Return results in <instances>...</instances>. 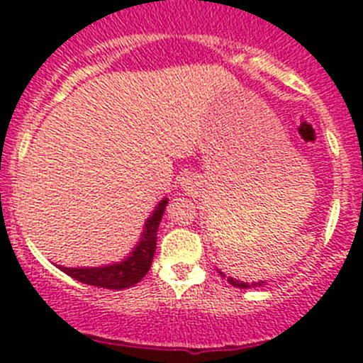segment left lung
Wrapping results in <instances>:
<instances>
[{
	"mask_svg": "<svg viewBox=\"0 0 363 363\" xmlns=\"http://www.w3.org/2000/svg\"><path fill=\"white\" fill-rule=\"evenodd\" d=\"M221 274L223 277H225V274L223 272H219ZM228 283L230 284H233V286H237V288H258V286H263V284H265V281H258V283H244V281H237V279H233V277H228Z\"/></svg>",
	"mask_w": 363,
	"mask_h": 363,
	"instance_id": "8db88e82",
	"label": "left lung"
}]
</instances>
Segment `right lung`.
Here are the masks:
<instances>
[{
  "label": "right lung",
  "instance_id": "add662e5",
  "mask_svg": "<svg viewBox=\"0 0 363 363\" xmlns=\"http://www.w3.org/2000/svg\"><path fill=\"white\" fill-rule=\"evenodd\" d=\"M167 203L168 199H163L156 205L152 214L145 221L140 240L133 247V251L130 252V256H126L123 262L104 267H86V269L57 267L65 274H68L69 277L79 281V283L91 284V286L107 288V290H124V288L133 286L151 269L152 256H155L156 251V239H158V226Z\"/></svg>",
  "mask_w": 363,
  "mask_h": 363
}]
</instances>
